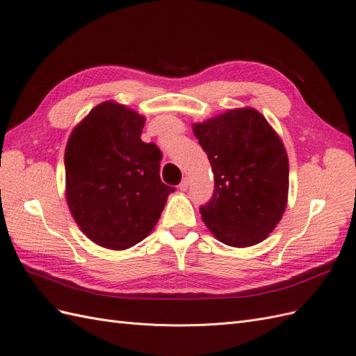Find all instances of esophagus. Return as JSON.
<instances>
[{"instance_id": "1", "label": "esophagus", "mask_w": 356, "mask_h": 356, "mask_svg": "<svg viewBox=\"0 0 356 356\" xmlns=\"http://www.w3.org/2000/svg\"><path fill=\"white\" fill-rule=\"evenodd\" d=\"M188 184H190L188 178H187V177H186V178H182V181L179 182V190H181V191H186V190L188 188Z\"/></svg>"}]
</instances>
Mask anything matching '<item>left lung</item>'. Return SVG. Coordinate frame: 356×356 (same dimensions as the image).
I'll list each match as a JSON object with an SVG mask.
<instances>
[{"label":"left lung","instance_id":"obj_1","mask_svg":"<svg viewBox=\"0 0 356 356\" xmlns=\"http://www.w3.org/2000/svg\"><path fill=\"white\" fill-rule=\"evenodd\" d=\"M212 166L215 188L200 207L220 242L245 248L264 241L288 199V157L281 138L252 108L230 110L193 126Z\"/></svg>","mask_w":356,"mask_h":356}]
</instances>
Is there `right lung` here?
<instances>
[{"instance_id":"add662e5","label":"right lung","mask_w":356,"mask_h":356,"mask_svg":"<svg viewBox=\"0 0 356 356\" xmlns=\"http://www.w3.org/2000/svg\"><path fill=\"white\" fill-rule=\"evenodd\" d=\"M143 115L106 101L74 129L65 149L67 202L90 241L127 250L154 229L175 188L160 179V148L144 143Z\"/></svg>"}]
</instances>
